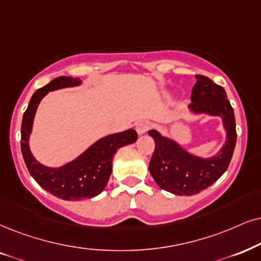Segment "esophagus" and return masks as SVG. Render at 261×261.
<instances>
[{
    "instance_id": "obj_1",
    "label": "esophagus",
    "mask_w": 261,
    "mask_h": 261,
    "mask_svg": "<svg viewBox=\"0 0 261 261\" xmlns=\"http://www.w3.org/2000/svg\"><path fill=\"white\" fill-rule=\"evenodd\" d=\"M148 128H149V123H148V121H146V120H141L136 124V131H137V134L140 135V136L146 134Z\"/></svg>"
}]
</instances>
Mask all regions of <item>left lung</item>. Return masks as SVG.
<instances>
[{
  "instance_id": "obj_1",
  "label": "left lung",
  "mask_w": 261,
  "mask_h": 261,
  "mask_svg": "<svg viewBox=\"0 0 261 261\" xmlns=\"http://www.w3.org/2000/svg\"><path fill=\"white\" fill-rule=\"evenodd\" d=\"M191 91V114L219 117L226 134L225 143L218 153L202 158L188 151L172 137L158 130H149L155 150L149 163V172L161 189L174 195L191 196L212 186L225 172L236 146V124L233 110L223 87L208 77L196 75Z\"/></svg>"
}]
</instances>
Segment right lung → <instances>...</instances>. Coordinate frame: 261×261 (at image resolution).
<instances>
[{"label": "right lung", "mask_w": 261, "mask_h": 261, "mask_svg": "<svg viewBox=\"0 0 261 261\" xmlns=\"http://www.w3.org/2000/svg\"><path fill=\"white\" fill-rule=\"evenodd\" d=\"M83 82L73 77H58L32 95L25 111L21 123V153L26 167L34 179L48 193L59 199L75 201L97 196L106 188L112 173V161L114 154L121 147L137 141V133L134 128L111 134L87 148L70 163L59 167H49L39 163L30 149V136L36 112L42 98L49 91L60 90L82 85Z\"/></svg>", "instance_id": "1"}]
</instances>
